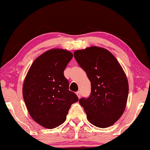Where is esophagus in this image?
Segmentation results:
<instances>
[{
	"instance_id": "34e87169",
	"label": "esophagus",
	"mask_w": 150,
	"mask_h": 150,
	"mask_svg": "<svg viewBox=\"0 0 150 150\" xmlns=\"http://www.w3.org/2000/svg\"><path fill=\"white\" fill-rule=\"evenodd\" d=\"M76 93V95H77V96H78V98H81V92H80V91H77Z\"/></svg>"
}]
</instances>
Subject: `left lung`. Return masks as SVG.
I'll return each mask as SVG.
<instances>
[{"mask_svg": "<svg viewBox=\"0 0 150 150\" xmlns=\"http://www.w3.org/2000/svg\"><path fill=\"white\" fill-rule=\"evenodd\" d=\"M74 55L89 78L91 92L81 98L87 118L98 128H108L124 113L128 96V82L124 69L110 51L91 46L78 50Z\"/></svg>", "mask_w": 150, "mask_h": 150, "instance_id": "obj_1", "label": "left lung"}]
</instances>
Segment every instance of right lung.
Instances as JSON below:
<instances>
[{
    "instance_id": "1",
    "label": "right lung",
    "mask_w": 150,
    "mask_h": 150,
    "mask_svg": "<svg viewBox=\"0 0 150 150\" xmlns=\"http://www.w3.org/2000/svg\"><path fill=\"white\" fill-rule=\"evenodd\" d=\"M72 57L68 50L50 49L33 61L24 79L22 95L26 108L33 120L44 128L63 124L71 104L79 101L63 74Z\"/></svg>"
}]
</instances>
